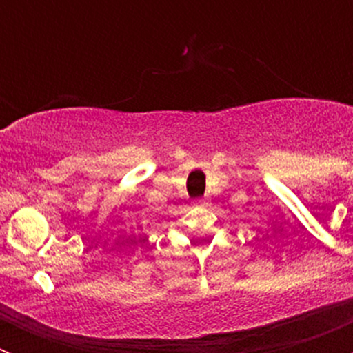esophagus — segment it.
Segmentation results:
<instances>
[{"label":"esophagus","mask_w":353,"mask_h":353,"mask_svg":"<svg viewBox=\"0 0 353 353\" xmlns=\"http://www.w3.org/2000/svg\"><path fill=\"white\" fill-rule=\"evenodd\" d=\"M207 203H208V201H207V199H203V198L196 199V205H207Z\"/></svg>","instance_id":"1"}]
</instances>
